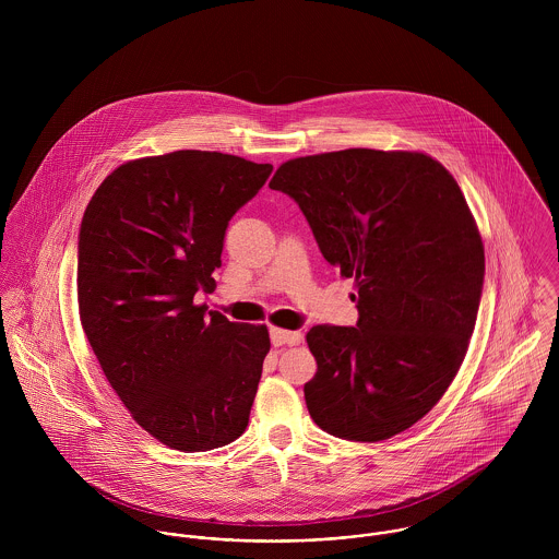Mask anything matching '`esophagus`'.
I'll use <instances>...</instances> for the list:
<instances>
[{
  "instance_id": "1",
  "label": "esophagus",
  "mask_w": 559,
  "mask_h": 559,
  "mask_svg": "<svg viewBox=\"0 0 559 559\" xmlns=\"http://www.w3.org/2000/svg\"><path fill=\"white\" fill-rule=\"evenodd\" d=\"M304 335L299 331H288V329H277L273 326L271 329V342L273 346H295V344H301Z\"/></svg>"
}]
</instances>
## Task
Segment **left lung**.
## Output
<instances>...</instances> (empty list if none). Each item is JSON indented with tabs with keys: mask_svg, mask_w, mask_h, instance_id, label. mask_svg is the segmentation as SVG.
I'll return each instance as SVG.
<instances>
[{
	"mask_svg": "<svg viewBox=\"0 0 559 559\" xmlns=\"http://www.w3.org/2000/svg\"><path fill=\"white\" fill-rule=\"evenodd\" d=\"M269 187L357 288V326L306 335L312 419L366 443L411 428L454 381L478 319L484 245L459 182L424 153L348 148L286 160Z\"/></svg>",
	"mask_w": 559,
	"mask_h": 559,
	"instance_id": "left-lung-1",
	"label": "left lung"
}]
</instances>
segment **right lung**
<instances>
[{
    "instance_id": "right-lung-1",
    "label": "right lung",
    "mask_w": 559,
    "mask_h": 559,
    "mask_svg": "<svg viewBox=\"0 0 559 559\" xmlns=\"http://www.w3.org/2000/svg\"><path fill=\"white\" fill-rule=\"evenodd\" d=\"M273 171L209 151L127 160L94 191L80 230L81 326L118 399L163 445L239 439L271 348L264 324L204 314L228 222Z\"/></svg>"
}]
</instances>
